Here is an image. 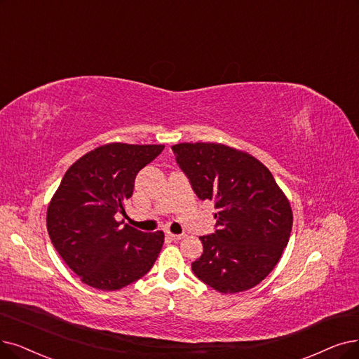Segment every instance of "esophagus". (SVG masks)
Listing matches in <instances>:
<instances>
[{
    "instance_id": "esophagus-1",
    "label": "esophagus",
    "mask_w": 359,
    "mask_h": 359,
    "mask_svg": "<svg viewBox=\"0 0 359 359\" xmlns=\"http://www.w3.org/2000/svg\"><path fill=\"white\" fill-rule=\"evenodd\" d=\"M166 237L168 238H170V240H174V241H178V240H182L185 236L184 234H172V233H166Z\"/></svg>"
}]
</instances>
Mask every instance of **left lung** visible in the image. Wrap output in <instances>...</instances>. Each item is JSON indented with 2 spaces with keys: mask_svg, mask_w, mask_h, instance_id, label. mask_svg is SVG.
I'll return each mask as SVG.
<instances>
[{
  "mask_svg": "<svg viewBox=\"0 0 359 359\" xmlns=\"http://www.w3.org/2000/svg\"><path fill=\"white\" fill-rule=\"evenodd\" d=\"M172 151L197 197L217 209V229L200 237L203 255L191 264L196 277L225 294L255 287L289 243L287 197L269 169L246 151L218 142H181Z\"/></svg>",
  "mask_w": 359,
  "mask_h": 359,
  "instance_id": "left-lung-1",
  "label": "left lung"
}]
</instances>
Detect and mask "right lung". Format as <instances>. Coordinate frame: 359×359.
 I'll use <instances>...</instances> for the list:
<instances>
[{
    "label": "right lung",
    "mask_w": 359,
    "mask_h": 359,
    "mask_svg": "<svg viewBox=\"0 0 359 359\" xmlns=\"http://www.w3.org/2000/svg\"><path fill=\"white\" fill-rule=\"evenodd\" d=\"M163 149L110 142L66 170L47 209V229L53 246L82 283L119 290L151 269L165 234L122 225L116 213L125 215L137 174Z\"/></svg>",
    "instance_id": "add662e5"
}]
</instances>
